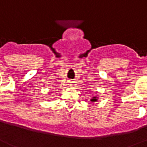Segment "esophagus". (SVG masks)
Listing matches in <instances>:
<instances>
[{"label": "esophagus", "mask_w": 147, "mask_h": 147, "mask_svg": "<svg viewBox=\"0 0 147 147\" xmlns=\"http://www.w3.org/2000/svg\"><path fill=\"white\" fill-rule=\"evenodd\" d=\"M71 85H73V84H72V82H70V83H69V86H71Z\"/></svg>", "instance_id": "34e87169"}]
</instances>
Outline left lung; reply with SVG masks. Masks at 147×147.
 Here are the masks:
<instances>
[{"label":"left lung","mask_w":147,"mask_h":147,"mask_svg":"<svg viewBox=\"0 0 147 147\" xmlns=\"http://www.w3.org/2000/svg\"><path fill=\"white\" fill-rule=\"evenodd\" d=\"M98 96H92V97L90 99V102L91 103H94V102H98Z\"/></svg>","instance_id":"obj_1"}]
</instances>
